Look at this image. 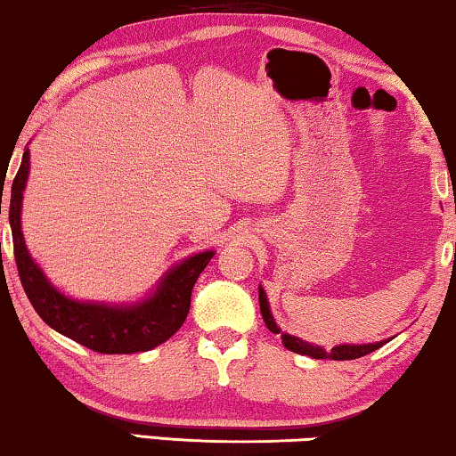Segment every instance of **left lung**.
Returning a JSON list of instances; mask_svg holds the SVG:
<instances>
[{
    "label": "left lung",
    "mask_w": 456,
    "mask_h": 456,
    "mask_svg": "<svg viewBox=\"0 0 456 456\" xmlns=\"http://www.w3.org/2000/svg\"><path fill=\"white\" fill-rule=\"evenodd\" d=\"M259 307H261V315H264L265 326L270 328V332L280 334V328H278V323L273 322L272 311H270V303H267V297H265V292H264V289H261V286H259ZM282 342H284V346L289 348V351L298 353V354H307V357H314V359L348 361V359H359V357H363V354H370L373 351H378V348L384 346L388 340L370 342V345H340V346H334L332 351H326V348H322L317 345H309V342H305V340L297 338V336H290V334H282Z\"/></svg>",
    "instance_id": "left-lung-1"
}]
</instances>
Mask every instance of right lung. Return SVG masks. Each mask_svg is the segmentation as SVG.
I'll use <instances>...</instances> for the list:
<instances>
[{"instance_id":"right-lung-1","label":"right lung","mask_w":456,"mask_h":456,"mask_svg":"<svg viewBox=\"0 0 456 456\" xmlns=\"http://www.w3.org/2000/svg\"><path fill=\"white\" fill-rule=\"evenodd\" d=\"M28 149L22 155L10 192V226L14 240V257L20 282L30 305L49 328L68 336L78 345L103 354H130L151 351L178 332L191 309V292L197 278L214 257L203 251L174 265L151 295L133 305H108L77 301L66 297L45 278L24 245L20 211L22 192L30 170ZM4 191V184H2Z\"/></svg>"}]
</instances>
